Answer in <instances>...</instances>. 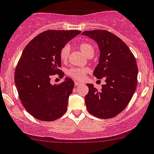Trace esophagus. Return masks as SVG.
<instances>
[{"mask_svg": "<svg viewBox=\"0 0 154 154\" xmlns=\"http://www.w3.org/2000/svg\"><path fill=\"white\" fill-rule=\"evenodd\" d=\"M82 83H80V82H77V81H74V85H76V86H78V85H80Z\"/></svg>", "mask_w": 154, "mask_h": 154, "instance_id": "esophagus-1", "label": "esophagus"}]
</instances>
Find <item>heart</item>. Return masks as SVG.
Listing matches in <instances>:
<instances>
[{"mask_svg":"<svg viewBox=\"0 0 154 154\" xmlns=\"http://www.w3.org/2000/svg\"><path fill=\"white\" fill-rule=\"evenodd\" d=\"M78 46L80 51L85 56H87L88 57L90 56H93L94 53V48L91 43H88V42H81V43H79ZM69 53H70V47L68 45L64 46L61 48L60 51V58L62 62H66L68 60ZM89 71L88 68L74 67L68 70L67 74L74 80H82L85 74L89 72Z\"/></svg>","mask_w":154,"mask_h":154,"instance_id":"obj_1","label":"heart"}]
</instances>
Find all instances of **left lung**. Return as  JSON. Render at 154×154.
Masks as SVG:
<instances>
[{"label":"left lung","mask_w":154,"mask_h":154,"mask_svg":"<svg viewBox=\"0 0 154 154\" xmlns=\"http://www.w3.org/2000/svg\"><path fill=\"white\" fill-rule=\"evenodd\" d=\"M82 35L98 44L99 63L93 74L97 79L106 80L100 91L93 84H86L89 89L85 97L87 110L100 119L114 117L126 108L135 92L137 61L127 45L110 32L95 29L85 31Z\"/></svg>","instance_id":"1"}]
</instances>
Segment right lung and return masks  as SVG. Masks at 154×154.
Here are the masks:
<instances>
[{"label":"right lung","instance_id":"obj_1","mask_svg":"<svg viewBox=\"0 0 154 154\" xmlns=\"http://www.w3.org/2000/svg\"><path fill=\"white\" fill-rule=\"evenodd\" d=\"M80 32L47 30L32 39L23 51L14 72L15 86L25 109L39 120H55L67 110L74 81L66 77L61 83L51 85L50 80L55 74L63 77L60 51Z\"/></svg>","mask_w":154,"mask_h":154}]
</instances>
